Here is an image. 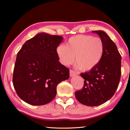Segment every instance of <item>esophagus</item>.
I'll list each match as a JSON object with an SVG mask.
<instances>
[{"instance_id": "esophagus-1", "label": "esophagus", "mask_w": 130, "mask_h": 130, "mask_svg": "<svg viewBox=\"0 0 130 130\" xmlns=\"http://www.w3.org/2000/svg\"><path fill=\"white\" fill-rule=\"evenodd\" d=\"M77 74H78V73H77L76 72L73 71V70H70V77H73L74 76L77 75Z\"/></svg>"}]
</instances>
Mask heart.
<instances>
[{"label": "heart", "mask_w": 130, "mask_h": 130, "mask_svg": "<svg viewBox=\"0 0 130 130\" xmlns=\"http://www.w3.org/2000/svg\"><path fill=\"white\" fill-rule=\"evenodd\" d=\"M56 53L63 65L72 64L75 59L78 68L83 70H89L102 61L104 45L100 38L90 35H77L70 38L65 46L59 45Z\"/></svg>", "instance_id": "b5f03b06"}]
</instances>
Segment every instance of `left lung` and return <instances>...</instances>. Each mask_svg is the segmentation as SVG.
Here are the masks:
<instances>
[{
  "label": "left lung",
  "instance_id": "8db88e82",
  "mask_svg": "<svg viewBox=\"0 0 130 130\" xmlns=\"http://www.w3.org/2000/svg\"><path fill=\"white\" fill-rule=\"evenodd\" d=\"M104 42L102 61L93 69L81 73L84 79L83 88L76 92L79 102L87 106H98L109 100L115 94L120 82L121 57L115 43L102 30L92 31Z\"/></svg>",
  "mask_w": 130,
  "mask_h": 130
}]
</instances>
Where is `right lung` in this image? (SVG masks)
Instances as JSON below:
<instances>
[{
    "label": "right lung",
    "mask_w": 130,
    "mask_h": 130,
    "mask_svg": "<svg viewBox=\"0 0 130 130\" xmlns=\"http://www.w3.org/2000/svg\"><path fill=\"white\" fill-rule=\"evenodd\" d=\"M63 39L39 32L18 53L12 82L24 102L33 105L47 104L56 96L57 85L69 78V69L60 62L56 53Z\"/></svg>",
    "instance_id": "1"
}]
</instances>
